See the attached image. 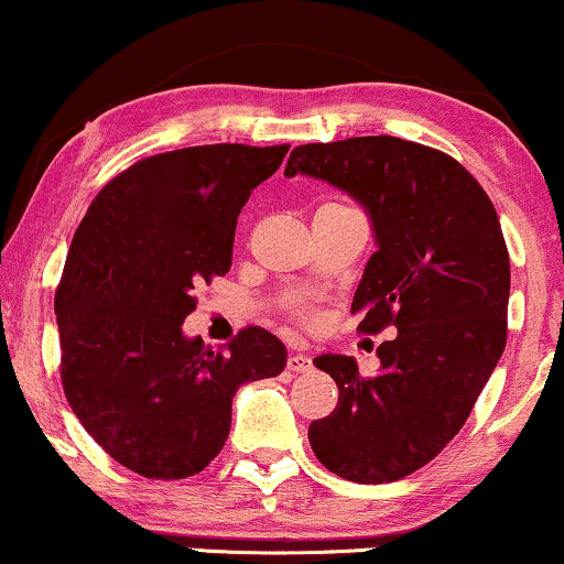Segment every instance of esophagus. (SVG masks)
Here are the masks:
<instances>
[{
	"label": "esophagus",
	"mask_w": 564,
	"mask_h": 564,
	"mask_svg": "<svg viewBox=\"0 0 564 564\" xmlns=\"http://www.w3.org/2000/svg\"><path fill=\"white\" fill-rule=\"evenodd\" d=\"M314 368V364H311V358L305 356V352H293V356L288 358V371L290 373H305Z\"/></svg>",
	"instance_id": "34e87169"
}]
</instances>
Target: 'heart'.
<instances>
[{"label": "heart", "mask_w": 564, "mask_h": 564, "mask_svg": "<svg viewBox=\"0 0 564 564\" xmlns=\"http://www.w3.org/2000/svg\"><path fill=\"white\" fill-rule=\"evenodd\" d=\"M324 206H347V204H337V200H332V204H324Z\"/></svg>", "instance_id": "heart-1"}]
</instances>
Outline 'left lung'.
Here are the masks:
<instances>
[{
	"label": "left lung",
	"mask_w": 564,
	"mask_h": 564,
	"mask_svg": "<svg viewBox=\"0 0 564 564\" xmlns=\"http://www.w3.org/2000/svg\"><path fill=\"white\" fill-rule=\"evenodd\" d=\"M326 180L371 217L377 253L352 314L379 335L381 371L318 356L337 408L311 423L318 463L356 484H389L434 460L463 423L507 343L510 256L489 196L455 159L392 135L293 149L284 175Z\"/></svg>",
	"instance_id": "1"
}]
</instances>
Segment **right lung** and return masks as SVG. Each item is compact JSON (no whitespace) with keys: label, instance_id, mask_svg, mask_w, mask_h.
<instances>
[{"label":"right lung","instance_id":"obj_1","mask_svg":"<svg viewBox=\"0 0 564 564\" xmlns=\"http://www.w3.org/2000/svg\"><path fill=\"white\" fill-rule=\"evenodd\" d=\"M288 149L214 143L141 159L75 229L54 295L62 387L83 429L135 474H200L225 447L238 387L284 371L288 350L261 326L214 352L183 322L193 290L232 267L240 208Z\"/></svg>","mask_w":564,"mask_h":564}]
</instances>
